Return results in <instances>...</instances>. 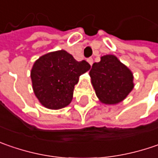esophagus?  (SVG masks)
<instances>
[{"mask_svg": "<svg viewBox=\"0 0 158 158\" xmlns=\"http://www.w3.org/2000/svg\"><path fill=\"white\" fill-rule=\"evenodd\" d=\"M86 61L88 62V64H89L90 65H92L93 62H94V61H93V58H91V57H90V58H87V60H86Z\"/></svg>", "mask_w": 158, "mask_h": 158, "instance_id": "34e87169", "label": "esophagus"}]
</instances>
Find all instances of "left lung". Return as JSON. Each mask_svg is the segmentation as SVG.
<instances>
[{
	"instance_id": "1",
	"label": "left lung",
	"mask_w": 158,
	"mask_h": 158,
	"mask_svg": "<svg viewBox=\"0 0 158 158\" xmlns=\"http://www.w3.org/2000/svg\"><path fill=\"white\" fill-rule=\"evenodd\" d=\"M89 75L97 97L105 104L122 102L134 86L132 72L113 55L102 56L93 64Z\"/></svg>"
}]
</instances>
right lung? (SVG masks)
Instances as JSON below:
<instances>
[{
    "mask_svg": "<svg viewBox=\"0 0 158 158\" xmlns=\"http://www.w3.org/2000/svg\"><path fill=\"white\" fill-rule=\"evenodd\" d=\"M91 68L85 60L78 62L65 50L48 53L34 63L31 71L32 88L46 108L59 110L71 103L79 76Z\"/></svg>",
    "mask_w": 158,
    "mask_h": 158,
    "instance_id": "obj_1",
    "label": "right lung"
}]
</instances>
